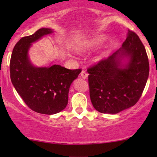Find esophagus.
Segmentation results:
<instances>
[{
  "label": "esophagus",
  "mask_w": 157,
  "mask_h": 157,
  "mask_svg": "<svg viewBox=\"0 0 157 157\" xmlns=\"http://www.w3.org/2000/svg\"><path fill=\"white\" fill-rule=\"evenodd\" d=\"M88 73L86 72V71H85V70H82V71H81V73H80V77H82V78L83 79H86L88 77Z\"/></svg>",
  "instance_id": "1"
}]
</instances>
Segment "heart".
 <instances>
[{
    "label": "heart",
    "instance_id": "b5f03b06",
    "mask_svg": "<svg viewBox=\"0 0 157 157\" xmlns=\"http://www.w3.org/2000/svg\"><path fill=\"white\" fill-rule=\"evenodd\" d=\"M103 37H102V36H97V37L90 40L84 43V44L79 45L77 47V51L82 52L84 51V50L88 49V48L96 47V46H98L99 44H101L102 41H103Z\"/></svg>",
    "mask_w": 157,
    "mask_h": 157
}]
</instances>
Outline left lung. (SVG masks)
<instances>
[{
    "label": "left lung",
    "mask_w": 157,
    "mask_h": 157,
    "mask_svg": "<svg viewBox=\"0 0 157 157\" xmlns=\"http://www.w3.org/2000/svg\"><path fill=\"white\" fill-rule=\"evenodd\" d=\"M129 57L122 66L121 58ZM91 103L97 111L117 113L134 105L142 96L149 75L145 46L128 29L120 49L87 69Z\"/></svg>",
    "instance_id": "8db88e82"
}]
</instances>
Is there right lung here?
Returning <instances> with one entry per match:
<instances>
[{"label":"right lung","mask_w":157,"mask_h":157,"mask_svg":"<svg viewBox=\"0 0 157 157\" xmlns=\"http://www.w3.org/2000/svg\"><path fill=\"white\" fill-rule=\"evenodd\" d=\"M53 32L42 28L21 38L12 51L10 77L14 87L26 105L35 112L55 114L66 107L68 91L82 69H68L60 65L35 67L30 63L28 51L32 43Z\"/></svg>","instance_id":"obj_1"}]
</instances>
